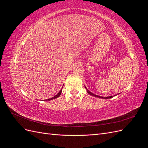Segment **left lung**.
I'll return each mask as SVG.
<instances>
[{
	"label": "left lung",
	"mask_w": 148,
	"mask_h": 148,
	"mask_svg": "<svg viewBox=\"0 0 148 148\" xmlns=\"http://www.w3.org/2000/svg\"><path fill=\"white\" fill-rule=\"evenodd\" d=\"M85 88L86 89L87 92H88V93L89 94V95H91V96H93L97 97H99V98H102V99H109V98H112V97H112V96H109V97H102V96H97V95H95V94H93V93H92L91 92L89 91V90H88L87 88H86V87H85ZM115 96H116V95H115Z\"/></svg>",
	"instance_id": "8db88e82"
}]
</instances>
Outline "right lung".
Here are the masks:
<instances>
[{"instance_id": "1", "label": "right lung", "mask_w": 148, "mask_h": 148, "mask_svg": "<svg viewBox=\"0 0 148 148\" xmlns=\"http://www.w3.org/2000/svg\"><path fill=\"white\" fill-rule=\"evenodd\" d=\"M62 89H61V90L59 91V92L57 94V95H56L55 96H53V97H52V98H50V99H46V101H51V100H52V99H56V98H57V97H59L60 96V95H61V92H62Z\"/></svg>"}]
</instances>
